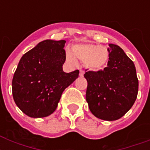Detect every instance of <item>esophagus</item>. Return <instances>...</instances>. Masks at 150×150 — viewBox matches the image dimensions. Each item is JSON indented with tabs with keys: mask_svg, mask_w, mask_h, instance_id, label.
I'll return each mask as SVG.
<instances>
[{
	"mask_svg": "<svg viewBox=\"0 0 150 150\" xmlns=\"http://www.w3.org/2000/svg\"><path fill=\"white\" fill-rule=\"evenodd\" d=\"M84 74H85V71L83 70H80V71H79V75L80 76H81V77H82V76H83V75H84Z\"/></svg>",
	"mask_w": 150,
	"mask_h": 150,
	"instance_id": "34e87169",
	"label": "esophagus"
}]
</instances>
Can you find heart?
Returning a JSON list of instances; mask_svg holds the SVG:
<instances>
[{"label": "heart", "mask_w": 150, "mask_h": 150, "mask_svg": "<svg viewBox=\"0 0 150 150\" xmlns=\"http://www.w3.org/2000/svg\"><path fill=\"white\" fill-rule=\"evenodd\" d=\"M66 57L72 65L77 64V58L84 62L88 69L97 71L107 65L109 52L105 47L96 43H78L71 47V52L67 50Z\"/></svg>", "instance_id": "1"}]
</instances>
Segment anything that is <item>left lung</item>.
I'll return each instance as SVG.
<instances>
[{"label":"left lung","mask_w":150,"mask_h":150,"mask_svg":"<svg viewBox=\"0 0 150 150\" xmlns=\"http://www.w3.org/2000/svg\"><path fill=\"white\" fill-rule=\"evenodd\" d=\"M109 61L103 70L85 73L86 99L94 116L104 121L123 117L137 98L139 80L133 61L120 47L109 44Z\"/></svg>","instance_id":"1"}]
</instances>
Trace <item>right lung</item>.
<instances>
[{"label": "right lung", "instance_id": "1", "mask_svg": "<svg viewBox=\"0 0 150 150\" xmlns=\"http://www.w3.org/2000/svg\"><path fill=\"white\" fill-rule=\"evenodd\" d=\"M65 40H46L22 57L12 79V95L18 107L30 117L54 113L64 90L79 74L66 73Z\"/></svg>", "mask_w": 150, "mask_h": 150}]
</instances>
